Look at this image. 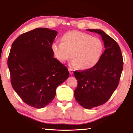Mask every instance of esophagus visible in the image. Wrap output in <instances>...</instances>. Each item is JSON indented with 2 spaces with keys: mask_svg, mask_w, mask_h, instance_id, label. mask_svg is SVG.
<instances>
[{
  "mask_svg": "<svg viewBox=\"0 0 133 133\" xmlns=\"http://www.w3.org/2000/svg\"><path fill=\"white\" fill-rule=\"evenodd\" d=\"M69 71L70 72V74L71 75H72L73 73H74V72H73V70L71 68H69Z\"/></svg>",
  "mask_w": 133,
  "mask_h": 133,
  "instance_id": "1",
  "label": "esophagus"
}]
</instances>
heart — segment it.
<instances>
[{
    "instance_id": "1",
    "label": "heart",
    "mask_w": 133,
    "mask_h": 133,
    "mask_svg": "<svg viewBox=\"0 0 133 133\" xmlns=\"http://www.w3.org/2000/svg\"><path fill=\"white\" fill-rule=\"evenodd\" d=\"M62 41L51 44L54 56L62 63L72 57L74 59L70 66L81 70L90 69L95 66L103 50V44L99 38L78 31L64 34Z\"/></svg>"
}]
</instances>
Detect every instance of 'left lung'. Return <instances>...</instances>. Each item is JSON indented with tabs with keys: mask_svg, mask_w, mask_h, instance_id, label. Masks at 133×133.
I'll return each mask as SVG.
<instances>
[{
	"mask_svg": "<svg viewBox=\"0 0 133 133\" xmlns=\"http://www.w3.org/2000/svg\"><path fill=\"white\" fill-rule=\"evenodd\" d=\"M101 35L104 52L92 68L75 71L78 86L74 91L76 101L90 109L106 103L118 87L123 70V58L119 45L101 30L88 29Z\"/></svg>",
	"mask_w": 133,
	"mask_h": 133,
	"instance_id": "1",
	"label": "left lung"
}]
</instances>
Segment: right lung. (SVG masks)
<instances>
[{"label":"right lung","mask_w":133,"mask_h":133,"mask_svg":"<svg viewBox=\"0 0 133 133\" xmlns=\"http://www.w3.org/2000/svg\"><path fill=\"white\" fill-rule=\"evenodd\" d=\"M57 34L47 28L24 33L13 42L8 56L13 89L25 103L36 109L48 105L57 87L69 77L68 69L51 51Z\"/></svg>","instance_id":"obj_1"}]
</instances>
